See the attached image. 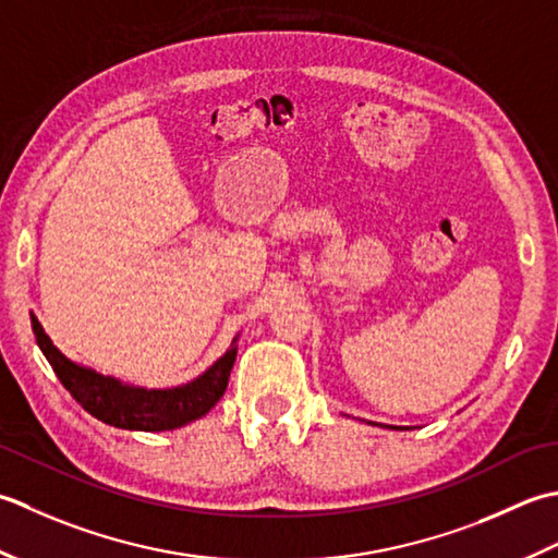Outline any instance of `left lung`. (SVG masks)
Here are the masks:
<instances>
[{
    "instance_id": "obj_1",
    "label": "left lung",
    "mask_w": 558,
    "mask_h": 558,
    "mask_svg": "<svg viewBox=\"0 0 558 558\" xmlns=\"http://www.w3.org/2000/svg\"><path fill=\"white\" fill-rule=\"evenodd\" d=\"M373 426H378V424H373Z\"/></svg>"
}]
</instances>
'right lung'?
<instances>
[{
  "label": "right lung",
  "mask_w": 558,
  "mask_h": 558,
  "mask_svg": "<svg viewBox=\"0 0 558 558\" xmlns=\"http://www.w3.org/2000/svg\"><path fill=\"white\" fill-rule=\"evenodd\" d=\"M31 325L45 359L50 361L57 378L72 392L74 400L104 424L128 430H173L207 414L226 392L238 356V337H241L235 335L226 354L216 359L195 380L175 385V388L149 390L66 359L45 335L36 315H31Z\"/></svg>",
  "instance_id": "1"
}]
</instances>
